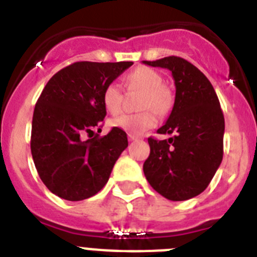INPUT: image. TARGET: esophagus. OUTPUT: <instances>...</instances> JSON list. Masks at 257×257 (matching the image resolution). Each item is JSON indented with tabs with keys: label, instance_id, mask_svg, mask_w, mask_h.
I'll use <instances>...</instances> for the list:
<instances>
[{
	"label": "esophagus",
	"instance_id": "obj_1",
	"mask_svg": "<svg viewBox=\"0 0 257 257\" xmlns=\"http://www.w3.org/2000/svg\"><path fill=\"white\" fill-rule=\"evenodd\" d=\"M139 139H140L139 136L133 135V134H128V140H130V142H134V140H139Z\"/></svg>",
	"mask_w": 257,
	"mask_h": 257
}]
</instances>
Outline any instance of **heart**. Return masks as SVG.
<instances>
[{
  "instance_id": "obj_1",
  "label": "heart",
  "mask_w": 257,
  "mask_h": 257,
  "mask_svg": "<svg viewBox=\"0 0 257 257\" xmlns=\"http://www.w3.org/2000/svg\"><path fill=\"white\" fill-rule=\"evenodd\" d=\"M163 78L156 70L147 67H139L127 74L124 86L127 90L143 91L139 100V108L144 109L139 113L123 114L110 122L113 127L127 131L133 135H140L148 128L156 126L157 115L153 109H145L153 106L157 112H165L171 104V92L162 85ZM103 105L110 114L117 115L123 106V92L121 86L112 82L106 85L101 94Z\"/></svg>"
}]
</instances>
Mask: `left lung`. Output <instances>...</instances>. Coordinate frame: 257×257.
Returning a JSON list of instances; mask_svg holds the SVG:
<instances>
[{"instance_id":"1","label":"left lung","mask_w":257,"mask_h":257,"mask_svg":"<svg viewBox=\"0 0 257 257\" xmlns=\"http://www.w3.org/2000/svg\"><path fill=\"white\" fill-rule=\"evenodd\" d=\"M169 69L175 81V103L158 134L149 138L151 154L143 170L151 187L170 201H187L208 187L222 161L225 122L219 99L207 77L189 61L167 56L143 61Z\"/></svg>"}]
</instances>
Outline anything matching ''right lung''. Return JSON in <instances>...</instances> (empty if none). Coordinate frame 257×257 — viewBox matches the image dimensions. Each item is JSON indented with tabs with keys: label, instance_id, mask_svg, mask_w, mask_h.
I'll return each instance as SVG.
<instances>
[{
	"label": "right lung",
	"instance_id": "obj_1",
	"mask_svg": "<svg viewBox=\"0 0 257 257\" xmlns=\"http://www.w3.org/2000/svg\"><path fill=\"white\" fill-rule=\"evenodd\" d=\"M133 61H77L50 78L32 121L31 151L41 180L55 196L82 201L100 192L115 161L127 148V135L113 127L94 135L106 115L101 94ZM89 139L87 140V138Z\"/></svg>",
	"mask_w": 257,
	"mask_h": 257
}]
</instances>
